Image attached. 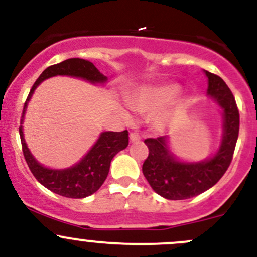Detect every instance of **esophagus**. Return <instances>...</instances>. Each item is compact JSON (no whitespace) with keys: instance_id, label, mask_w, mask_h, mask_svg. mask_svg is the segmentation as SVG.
<instances>
[{"instance_id":"1","label":"esophagus","mask_w":257,"mask_h":257,"mask_svg":"<svg viewBox=\"0 0 257 257\" xmlns=\"http://www.w3.org/2000/svg\"><path fill=\"white\" fill-rule=\"evenodd\" d=\"M129 138H131L132 143H137V142L141 141V136H139L138 133H134V132H132V133L129 134Z\"/></svg>"}]
</instances>
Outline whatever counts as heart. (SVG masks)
I'll return each mask as SVG.
<instances>
[{
    "label": "heart",
    "mask_w": 257,
    "mask_h": 257,
    "mask_svg": "<svg viewBox=\"0 0 257 257\" xmlns=\"http://www.w3.org/2000/svg\"><path fill=\"white\" fill-rule=\"evenodd\" d=\"M179 94L177 85H163L157 88L143 89L138 94L129 98V107L137 112H149V110L159 109L164 105L169 104Z\"/></svg>",
    "instance_id": "b5f03b06"
}]
</instances>
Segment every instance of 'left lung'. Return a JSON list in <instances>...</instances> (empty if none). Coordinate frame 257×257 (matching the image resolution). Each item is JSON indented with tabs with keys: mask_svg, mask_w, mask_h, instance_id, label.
I'll list each match as a JSON object with an SVG mask.
<instances>
[{
	"mask_svg": "<svg viewBox=\"0 0 257 257\" xmlns=\"http://www.w3.org/2000/svg\"><path fill=\"white\" fill-rule=\"evenodd\" d=\"M209 78L208 94L224 110V137L219 152L200 163H180L169 152L165 137L148 138L149 149L143 163V174L157 194L169 200H184L214 186L231 164L240 128V114L232 92L221 77L205 71Z\"/></svg>",
	"mask_w": 257,
	"mask_h": 257,
	"instance_id": "8db88e82",
	"label": "left lung"
}]
</instances>
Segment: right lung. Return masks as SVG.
Listing matches in <instances>:
<instances>
[{
  "instance_id": "1",
  "label": "right lung",
  "mask_w": 257,
  "mask_h": 257,
  "mask_svg": "<svg viewBox=\"0 0 257 257\" xmlns=\"http://www.w3.org/2000/svg\"><path fill=\"white\" fill-rule=\"evenodd\" d=\"M58 74L59 76L79 77V78L87 79L92 83H102L107 80V77L100 73L92 62L85 61V59L69 58L61 63L47 67L36 80L33 87L31 88L30 94L26 99L25 107H23L21 124H22L27 102L30 100L33 90L42 80L47 79L49 77L58 76ZM18 131H20L23 157H25L26 163H27L33 177L48 190L64 196V198L71 199H82L95 193L107 179L110 162H112L114 155L120 150L125 149L129 143L128 131L104 132L100 134L94 147L89 150V153L80 160L78 164L64 170H52L42 167L36 162L25 143L22 125L18 128Z\"/></svg>"
}]
</instances>
